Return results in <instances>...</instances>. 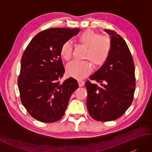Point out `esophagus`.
<instances>
[{
	"label": "esophagus",
	"mask_w": 152,
	"mask_h": 152,
	"mask_svg": "<svg viewBox=\"0 0 152 152\" xmlns=\"http://www.w3.org/2000/svg\"><path fill=\"white\" fill-rule=\"evenodd\" d=\"M78 85L80 87H82L85 83V82L83 81V80H78Z\"/></svg>",
	"instance_id": "obj_1"
}]
</instances>
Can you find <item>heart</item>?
<instances>
[{"instance_id": "1", "label": "heart", "mask_w": 152, "mask_h": 152, "mask_svg": "<svg viewBox=\"0 0 152 152\" xmlns=\"http://www.w3.org/2000/svg\"><path fill=\"white\" fill-rule=\"evenodd\" d=\"M80 44L86 48L85 59H88L95 67L102 66L110 56L112 45L110 38L101 37L96 32L88 30L83 32L78 38ZM60 55L64 60L69 61L72 55V44L66 41L62 44ZM68 76L76 79H81L91 73V66L88 61H73L66 68Z\"/></svg>"}]
</instances>
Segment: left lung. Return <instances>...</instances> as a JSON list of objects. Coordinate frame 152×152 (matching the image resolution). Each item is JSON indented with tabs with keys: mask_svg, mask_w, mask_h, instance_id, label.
Listing matches in <instances>:
<instances>
[{
	"mask_svg": "<svg viewBox=\"0 0 152 152\" xmlns=\"http://www.w3.org/2000/svg\"><path fill=\"white\" fill-rule=\"evenodd\" d=\"M104 31L111 36L110 56L89 77L100 86L86 82L89 114L99 121L115 120L124 115L133 102L136 86L134 61L127 43L115 31Z\"/></svg>",
	"mask_w": 152,
	"mask_h": 152,
	"instance_id": "8db88e82",
	"label": "left lung"
}]
</instances>
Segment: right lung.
I'll use <instances>...</instances> for the list:
<instances>
[{
	"instance_id": "right-lung-1",
	"label": "right lung",
	"mask_w": 152,
	"mask_h": 152,
	"mask_svg": "<svg viewBox=\"0 0 152 152\" xmlns=\"http://www.w3.org/2000/svg\"><path fill=\"white\" fill-rule=\"evenodd\" d=\"M79 28H51L40 32L23 54L18 84L23 105L32 117L53 123L63 117L71 95L78 88L72 77L62 83L64 69L60 50Z\"/></svg>"
}]
</instances>
